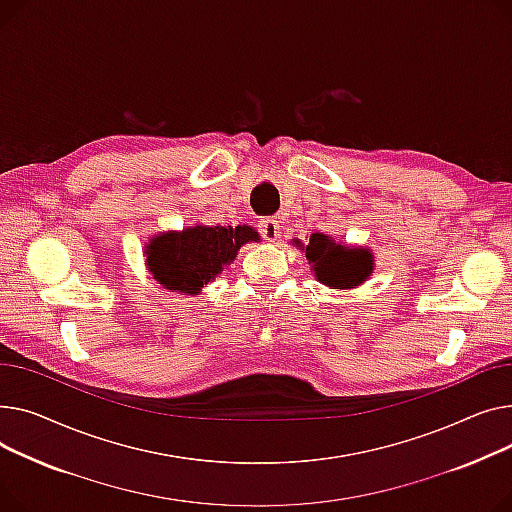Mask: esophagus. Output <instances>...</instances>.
Returning <instances> with one entry per match:
<instances>
[{
	"label": "esophagus",
	"mask_w": 512,
	"mask_h": 512,
	"mask_svg": "<svg viewBox=\"0 0 512 512\" xmlns=\"http://www.w3.org/2000/svg\"><path fill=\"white\" fill-rule=\"evenodd\" d=\"M258 229H260L262 237L268 239V242H275V239L281 235V225H279V221L273 219V217L260 219V221H258Z\"/></svg>",
	"instance_id": "esophagus-1"
}]
</instances>
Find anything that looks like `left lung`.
Masks as SVG:
<instances>
[{
	"label": "left lung",
	"mask_w": 512,
	"mask_h": 512,
	"mask_svg": "<svg viewBox=\"0 0 512 512\" xmlns=\"http://www.w3.org/2000/svg\"><path fill=\"white\" fill-rule=\"evenodd\" d=\"M295 246L306 250L316 279L333 289H353L362 285L374 270V256L370 250L347 248L324 233H312L306 246L295 239Z\"/></svg>",
	"instance_id": "obj_1"
}]
</instances>
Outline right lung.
<instances>
[{
  "instance_id": "obj_1",
  "label": "right lung",
  "mask_w": 512,
  "mask_h": 512,
  "mask_svg": "<svg viewBox=\"0 0 512 512\" xmlns=\"http://www.w3.org/2000/svg\"><path fill=\"white\" fill-rule=\"evenodd\" d=\"M258 239V231L248 225H196L155 235L144 254L150 273L165 289L198 295L206 283L215 281L223 266L235 260L239 248Z\"/></svg>"
}]
</instances>
